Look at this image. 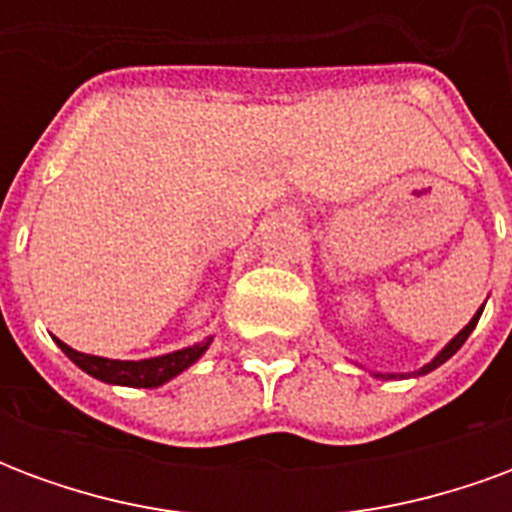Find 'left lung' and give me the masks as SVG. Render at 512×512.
Returning a JSON list of instances; mask_svg holds the SVG:
<instances>
[{
  "mask_svg": "<svg viewBox=\"0 0 512 512\" xmlns=\"http://www.w3.org/2000/svg\"><path fill=\"white\" fill-rule=\"evenodd\" d=\"M485 307V304H483ZM483 307H480V310L474 312V318L469 323H466V326H463L461 332L455 334V337H452L450 343L444 345V348H441L439 354L433 356V359H430L428 365H422L417 370V373H373V376L376 378H381V381H389V378H406V376H425V373H430V370H436V367L439 365H444V362H447V359H450L452 354H455V351H458V348H461L463 343H466V340H469V334L474 332V326H477V321H480V315H483Z\"/></svg>",
  "mask_w": 512,
  "mask_h": 512,
  "instance_id": "1",
  "label": "left lung"
}]
</instances>
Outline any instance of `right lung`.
<instances>
[{"label":"right lung","instance_id":"obj_1","mask_svg":"<svg viewBox=\"0 0 512 512\" xmlns=\"http://www.w3.org/2000/svg\"><path fill=\"white\" fill-rule=\"evenodd\" d=\"M211 343L213 337H208V340H202V343L180 348V351H172V354L150 356V359H139V362H123V359H104V356L82 354V351H73L71 345H65L62 340H57V345L62 348V354L68 356L76 367H82L87 376L98 378V381H104V384L145 386V389L167 384V381H172L175 376H180L183 370H189V367L208 351V345Z\"/></svg>","mask_w":512,"mask_h":512}]
</instances>
